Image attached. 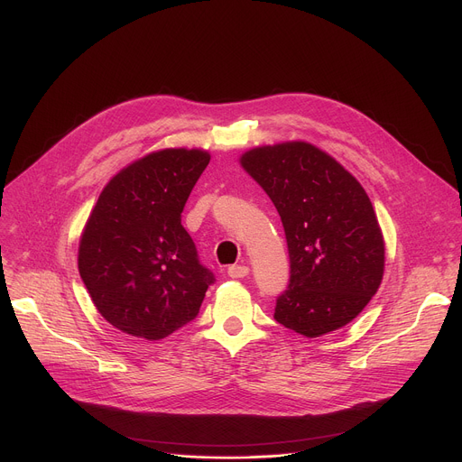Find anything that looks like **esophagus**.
Listing matches in <instances>:
<instances>
[{"label":"esophagus","mask_w":462,"mask_h":462,"mask_svg":"<svg viewBox=\"0 0 462 462\" xmlns=\"http://www.w3.org/2000/svg\"><path fill=\"white\" fill-rule=\"evenodd\" d=\"M247 273H249V268H247V266H242V264H233V266L227 268V275H229L231 279H242V277H245Z\"/></svg>","instance_id":"34e87169"}]
</instances>
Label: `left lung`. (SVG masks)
<instances>
[{
	"label": "left lung",
	"instance_id": "obj_1",
	"mask_svg": "<svg viewBox=\"0 0 462 462\" xmlns=\"http://www.w3.org/2000/svg\"><path fill=\"white\" fill-rule=\"evenodd\" d=\"M240 165L272 198L286 235L290 284L277 297L275 321L306 337L350 323L378 291L385 263L360 181L304 141L257 146Z\"/></svg>",
	"mask_w": 462,
	"mask_h": 462
}]
</instances>
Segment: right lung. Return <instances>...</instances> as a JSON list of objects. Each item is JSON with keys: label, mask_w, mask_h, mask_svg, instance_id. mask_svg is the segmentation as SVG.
<instances>
[{"label": "right lung", "mask_w": 462, "mask_h": 462, "mask_svg": "<svg viewBox=\"0 0 462 462\" xmlns=\"http://www.w3.org/2000/svg\"><path fill=\"white\" fill-rule=\"evenodd\" d=\"M205 150L146 153L102 189L79 244V272L100 316L156 341L198 312L215 282L198 261L181 211L209 165Z\"/></svg>", "instance_id": "obj_1"}]
</instances>
